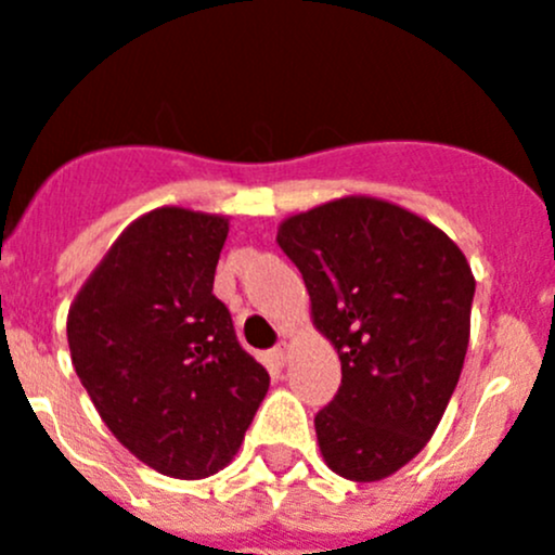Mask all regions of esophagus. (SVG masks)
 I'll use <instances>...</instances> for the list:
<instances>
[{"label":"esophagus","instance_id":"esophagus-1","mask_svg":"<svg viewBox=\"0 0 555 555\" xmlns=\"http://www.w3.org/2000/svg\"><path fill=\"white\" fill-rule=\"evenodd\" d=\"M271 359H273V364L276 366H284L289 361V348H287V341H282V345H279V348H273L271 350Z\"/></svg>","mask_w":555,"mask_h":555}]
</instances>
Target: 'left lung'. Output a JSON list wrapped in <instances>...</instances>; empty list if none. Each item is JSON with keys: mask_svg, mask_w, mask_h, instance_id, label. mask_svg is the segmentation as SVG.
I'll return each instance as SVG.
<instances>
[{"mask_svg": "<svg viewBox=\"0 0 555 555\" xmlns=\"http://www.w3.org/2000/svg\"><path fill=\"white\" fill-rule=\"evenodd\" d=\"M276 241L341 361L339 391L314 416L320 454L350 481L386 479L427 447L460 380L468 260L433 221L361 194L287 216Z\"/></svg>", "mask_w": 555, "mask_h": 555, "instance_id": "8db88e82", "label": "left lung"}]
</instances>
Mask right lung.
<instances>
[{"label":"right lung","instance_id":"obj_1","mask_svg":"<svg viewBox=\"0 0 555 555\" xmlns=\"http://www.w3.org/2000/svg\"><path fill=\"white\" fill-rule=\"evenodd\" d=\"M227 232V216L155 207L120 232L67 312V348L95 411L172 479L227 468L271 386L214 295Z\"/></svg>","mask_w":555,"mask_h":555}]
</instances>
